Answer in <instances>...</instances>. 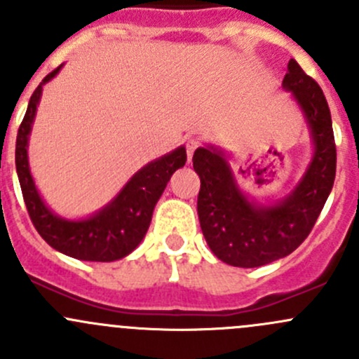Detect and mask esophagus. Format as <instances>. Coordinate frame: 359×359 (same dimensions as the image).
<instances>
[{"mask_svg": "<svg viewBox=\"0 0 359 359\" xmlns=\"http://www.w3.org/2000/svg\"><path fill=\"white\" fill-rule=\"evenodd\" d=\"M200 146H201V144H200V140H198V139H189V140H187L186 149H187V158H189V161H191V158H193L194 151H196Z\"/></svg>", "mask_w": 359, "mask_h": 359, "instance_id": "1", "label": "esophagus"}]
</instances>
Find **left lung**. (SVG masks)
I'll return each instance as SVG.
<instances>
[{"label":"left lung","instance_id":"left-lung-1","mask_svg":"<svg viewBox=\"0 0 359 359\" xmlns=\"http://www.w3.org/2000/svg\"><path fill=\"white\" fill-rule=\"evenodd\" d=\"M283 88L306 116L314 154L306 173L285 200L273 206L253 205L240 189L226 154L217 147L194 151L200 175L198 217L210 250L234 267H259L287 257L309 236L334 187L337 149L332 116L323 90L290 60Z\"/></svg>","mask_w":359,"mask_h":359}]
</instances>
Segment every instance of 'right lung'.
<instances>
[{"label":"right lung","instance_id":"right-lung-1","mask_svg":"<svg viewBox=\"0 0 359 359\" xmlns=\"http://www.w3.org/2000/svg\"><path fill=\"white\" fill-rule=\"evenodd\" d=\"M60 67L62 66L45 76V79L39 83L31 95L27 111L19 126L15 166L20 189L36 231L50 247L79 260L112 262L128 255L144 240L149 229L154 206L165 191L170 177L175 170L186 165V147H177L170 154L154 159L140 168L119 191L118 196L95 215L83 220L60 219L39 196L27 161L29 133L41 99L43 85L48 83L60 71Z\"/></svg>","mask_w":359,"mask_h":359}]
</instances>
